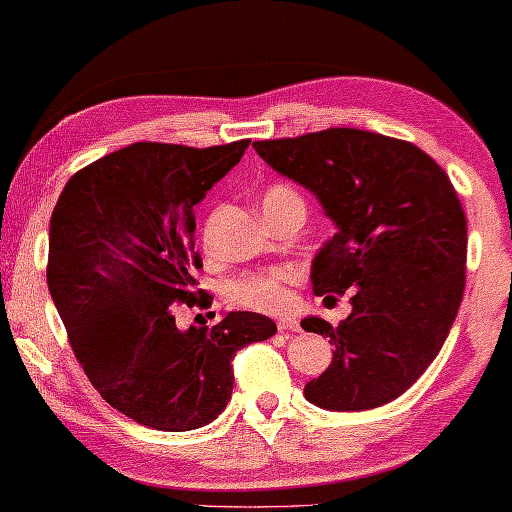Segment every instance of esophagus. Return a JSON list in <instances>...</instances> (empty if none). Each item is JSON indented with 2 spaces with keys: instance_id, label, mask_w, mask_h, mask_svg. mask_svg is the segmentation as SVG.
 <instances>
[{
  "instance_id": "obj_1",
  "label": "esophagus",
  "mask_w": 512,
  "mask_h": 512,
  "mask_svg": "<svg viewBox=\"0 0 512 512\" xmlns=\"http://www.w3.org/2000/svg\"><path fill=\"white\" fill-rule=\"evenodd\" d=\"M277 331L279 333H293V331H300V324L296 319L291 317H282L277 321Z\"/></svg>"
}]
</instances>
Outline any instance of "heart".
Returning a JSON list of instances; mask_svg holds the SVG:
<instances>
[{"label":"heart","mask_w":512,"mask_h":512,"mask_svg":"<svg viewBox=\"0 0 512 512\" xmlns=\"http://www.w3.org/2000/svg\"><path fill=\"white\" fill-rule=\"evenodd\" d=\"M286 209H305V198L296 186L270 184L263 191V212L268 219L286 212ZM298 282V270L291 265H275V268L249 272L230 284L228 296L235 305L247 310L277 314L289 307V286Z\"/></svg>","instance_id":"obj_1"}]
</instances>
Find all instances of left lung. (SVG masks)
Returning a JSON list of instances; mask_svg holds the SVG:
<instances>
[{
    "mask_svg": "<svg viewBox=\"0 0 512 512\" xmlns=\"http://www.w3.org/2000/svg\"><path fill=\"white\" fill-rule=\"evenodd\" d=\"M265 163L317 195L338 226L312 263L317 296L349 291L338 326H300L335 345L305 384L324 410L380 408L405 394L436 359L466 286V214L429 153L356 128L254 142Z\"/></svg>",
    "mask_w": 512,
    "mask_h": 512,
    "instance_id": "1",
    "label": "left lung"
}]
</instances>
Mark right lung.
I'll use <instances>...</instances> for the list:
<instances>
[{
	"mask_svg": "<svg viewBox=\"0 0 512 512\" xmlns=\"http://www.w3.org/2000/svg\"><path fill=\"white\" fill-rule=\"evenodd\" d=\"M247 146L130 144L76 172L53 209L46 279L69 345L104 401L149 429L191 431L219 417L237 349L277 331L256 312L188 331L174 321V305H212L195 289L193 207Z\"/></svg>",
	"mask_w": 512,
	"mask_h": 512,
	"instance_id": "add662e5",
	"label": "right lung"
}]
</instances>
